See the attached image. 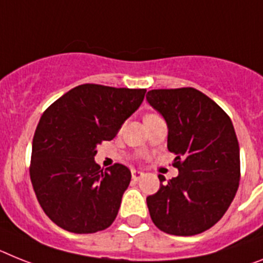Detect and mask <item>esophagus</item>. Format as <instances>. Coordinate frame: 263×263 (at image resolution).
Listing matches in <instances>:
<instances>
[{
  "label": "esophagus",
  "instance_id": "obj_1",
  "mask_svg": "<svg viewBox=\"0 0 263 263\" xmlns=\"http://www.w3.org/2000/svg\"><path fill=\"white\" fill-rule=\"evenodd\" d=\"M131 175H132V179L134 180H139L140 178H142L144 174L142 173V171H138V170H132L131 171Z\"/></svg>",
  "mask_w": 263,
  "mask_h": 263
}]
</instances>
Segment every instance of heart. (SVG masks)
<instances>
[{
  "mask_svg": "<svg viewBox=\"0 0 263 263\" xmlns=\"http://www.w3.org/2000/svg\"><path fill=\"white\" fill-rule=\"evenodd\" d=\"M152 115H155V114H148V115H145V118H147V116H152Z\"/></svg>",
  "mask_w": 263,
  "mask_h": 263,
  "instance_id": "b5f03b06",
  "label": "heart"
}]
</instances>
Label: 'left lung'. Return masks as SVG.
Segmentation results:
<instances>
[{
    "label": "left lung",
    "instance_id": "obj_1",
    "mask_svg": "<svg viewBox=\"0 0 263 263\" xmlns=\"http://www.w3.org/2000/svg\"><path fill=\"white\" fill-rule=\"evenodd\" d=\"M147 100L168 125L179 175L147 196L152 222L171 235H196L223 217L240 179L239 144L229 115L195 88L152 89Z\"/></svg>",
    "mask_w": 263,
    "mask_h": 263
}]
</instances>
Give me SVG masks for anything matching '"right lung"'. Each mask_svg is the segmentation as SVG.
<instances>
[{"label":"right lung","mask_w":263,"mask_h":263,"mask_svg":"<svg viewBox=\"0 0 263 263\" xmlns=\"http://www.w3.org/2000/svg\"><path fill=\"white\" fill-rule=\"evenodd\" d=\"M144 95L145 89L83 84L46 108L33 136L29 174L53 223L74 234L111 226L131 171L119 163L103 171L95 148L116 136Z\"/></svg>","instance_id":"obj_1"}]
</instances>
